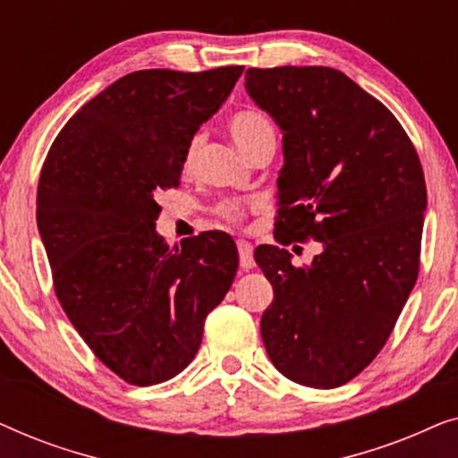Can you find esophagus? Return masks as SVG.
Masks as SVG:
<instances>
[{
  "instance_id": "34e87169",
  "label": "esophagus",
  "mask_w": 458,
  "mask_h": 458,
  "mask_svg": "<svg viewBox=\"0 0 458 458\" xmlns=\"http://www.w3.org/2000/svg\"><path fill=\"white\" fill-rule=\"evenodd\" d=\"M237 252H240V267L243 271H250L254 268V248L252 243L240 240L237 242Z\"/></svg>"
}]
</instances>
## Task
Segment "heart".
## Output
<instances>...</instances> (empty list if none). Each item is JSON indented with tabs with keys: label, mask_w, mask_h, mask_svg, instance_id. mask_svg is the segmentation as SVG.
Returning a JSON list of instances; mask_svg holds the SVG:
<instances>
[{
	"label": "heart",
	"mask_w": 458,
	"mask_h": 458,
	"mask_svg": "<svg viewBox=\"0 0 458 458\" xmlns=\"http://www.w3.org/2000/svg\"><path fill=\"white\" fill-rule=\"evenodd\" d=\"M227 129H229L231 140L235 141V146L240 148L246 156L252 154L256 146H260V141H265L267 137L275 135L271 121H268V118L259 110L235 112V114L229 118ZM198 149H199V137H191L190 143H187L185 156H183V166L187 168V171H190V168L193 166V162H196ZM218 212H221L225 218H229V221H240V218L243 216L242 204L233 202V199H229V202H223L221 206H218Z\"/></svg>",
	"instance_id": "obj_1"
}]
</instances>
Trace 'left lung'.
Wrapping results in <instances>:
<instances>
[{
	"label": "left lung",
	"instance_id": "1",
	"mask_svg": "<svg viewBox=\"0 0 458 458\" xmlns=\"http://www.w3.org/2000/svg\"><path fill=\"white\" fill-rule=\"evenodd\" d=\"M246 91L284 133L277 240L323 243L300 268L284 248H256L275 293L262 342L287 379L340 387L384 348L415 287L421 162L392 112L335 68H248Z\"/></svg>",
	"mask_w": 458,
	"mask_h": 458
}]
</instances>
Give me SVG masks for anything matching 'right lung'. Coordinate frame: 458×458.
I'll list each match as a JSON object with an SVG mask.
<instances>
[{"mask_svg": "<svg viewBox=\"0 0 458 458\" xmlns=\"http://www.w3.org/2000/svg\"><path fill=\"white\" fill-rule=\"evenodd\" d=\"M242 72L124 74L64 124L43 162L37 227L55 296L93 354L133 386L190 365L233 284V240L208 231L171 250L156 231V193L179 187L187 143Z\"/></svg>", "mask_w": 458, "mask_h": 458, "instance_id": "right-lung-1", "label": "right lung"}]
</instances>
